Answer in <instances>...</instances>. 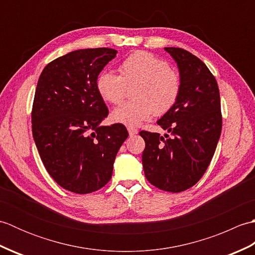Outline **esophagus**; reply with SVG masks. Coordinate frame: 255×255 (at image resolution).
Here are the masks:
<instances>
[{
	"instance_id": "34e87169",
	"label": "esophagus",
	"mask_w": 255,
	"mask_h": 255,
	"mask_svg": "<svg viewBox=\"0 0 255 255\" xmlns=\"http://www.w3.org/2000/svg\"><path fill=\"white\" fill-rule=\"evenodd\" d=\"M128 132L130 136H134V134L138 133V129L133 128V127H128Z\"/></svg>"
}]
</instances>
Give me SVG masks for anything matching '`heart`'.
Listing matches in <instances>:
<instances>
[{"instance_id":"heart-1","label":"heart","mask_w":255,"mask_h":255,"mask_svg":"<svg viewBox=\"0 0 255 255\" xmlns=\"http://www.w3.org/2000/svg\"><path fill=\"white\" fill-rule=\"evenodd\" d=\"M118 70L119 74L104 71L96 79L100 96L114 105L124 100L127 86L137 84L133 90L136 100L125 103L112 113L115 123L136 127L153 114L163 115L176 104L182 81L163 59L148 51H134L124 59Z\"/></svg>"}]
</instances>
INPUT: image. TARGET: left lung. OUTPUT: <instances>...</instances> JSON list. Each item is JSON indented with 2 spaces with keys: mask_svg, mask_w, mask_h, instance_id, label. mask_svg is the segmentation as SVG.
<instances>
[{
  "mask_svg": "<svg viewBox=\"0 0 255 255\" xmlns=\"http://www.w3.org/2000/svg\"><path fill=\"white\" fill-rule=\"evenodd\" d=\"M180 70L181 94L158 125L171 132L140 131L144 139V175L162 191L180 193L194 186L213 159L223 127L217 81L206 64L182 48H164Z\"/></svg>",
  "mask_w": 255,
  "mask_h": 255,
  "instance_id": "obj_1",
  "label": "left lung"
}]
</instances>
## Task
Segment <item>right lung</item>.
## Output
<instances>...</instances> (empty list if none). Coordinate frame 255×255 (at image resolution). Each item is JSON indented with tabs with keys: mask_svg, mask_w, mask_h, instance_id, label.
<instances>
[{
	"mask_svg": "<svg viewBox=\"0 0 255 255\" xmlns=\"http://www.w3.org/2000/svg\"><path fill=\"white\" fill-rule=\"evenodd\" d=\"M116 53L112 48L74 50L48 63L38 80L32 137L47 172L67 191L89 194L105 186L128 137L122 124L101 126L108 110L96 79Z\"/></svg>",
	"mask_w": 255,
	"mask_h": 255,
	"instance_id": "add662e5",
	"label": "right lung"
}]
</instances>
